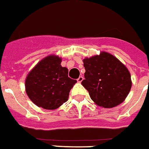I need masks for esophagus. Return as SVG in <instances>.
Here are the masks:
<instances>
[{
	"mask_svg": "<svg viewBox=\"0 0 149 149\" xmlns=\"http://www.w3.org/2000/svg\"><path fill=\"white\" fill-rule=\"evenodd\" d=\"M83 79H84V77H83L82 76H81V77H79V78L77 79V81H78V82H79V83H81L83 81Z\"/></svg>",
	"mask_w": 149,
	"mask_h": 149,
	"instance_id": "34e87169",
	"label": "esophagus"
}]
</instances>
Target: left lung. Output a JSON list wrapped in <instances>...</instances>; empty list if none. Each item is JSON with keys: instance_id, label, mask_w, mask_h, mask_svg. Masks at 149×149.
<instances>
[{"instance_id": "obj_1", "label": "left lung", "mask_w": 149, "mask_h": 149, "mask_svg": "<svg viewBox=\"0 0 149 149\" xmlns=\"http://www.w3.org/2000/svg\"><path fill=\"white\" fill-rule=\"evenodd\" d=\"M82 85L98 106L112 108L122 103L131 88L130 72L122 62L107 52L84 59Z\"/></svg>"}]
</instances>
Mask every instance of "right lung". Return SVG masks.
Wrapping results in <instances>:
<instances>
[{"instance_id": "1", "label": "right lung", "mask_w": 149, "mask_h": 149, "mask_svg": "<svg viewBox=\"0 0 149 149\" xmlns=\"http://www.w3.org/2000/svg\"><path fill=\"white\" fill-rule=\"evenodd\" d=\"M62 59L49 55L38 62L26 79V91L32 102L45 109H55L67 102L70 90L77 83L68 77Z\"/></svg>"}]
</instances>
